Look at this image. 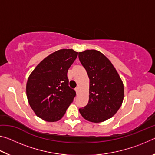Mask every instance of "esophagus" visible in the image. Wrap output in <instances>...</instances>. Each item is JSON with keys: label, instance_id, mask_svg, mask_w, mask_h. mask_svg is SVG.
<instances>
[{"label": "esophagus", "instance_id": "obj_1", "mask_svg": "<svg viewBox=\"0 0 155 155\" xmlns=\"http://www.w3.org/2000/svg\"><path fill=\"white\" fill-rule=\"evenodd\" d=\"M75 90H76V91H77V94L79 93V91H80V88H79V87H76Z\"/></svg>", "mask_w": 155, "mask_h": 155}]
</instances>
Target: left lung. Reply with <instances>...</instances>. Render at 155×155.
Returning a JSON list of instances; mask_svg holds the SVG:
<instances>
[{"mask_svg":"<svg viewBox=\"0 0 155 155\" xmlns=\"http://www.w3.org/2000/svg\"><path fill=\"white\" fill-rule=\"evenodd\" d=\"M78 58L90 78V98L79 109L81 115L91 122L111 118L121 107L124 85L111 61L101 52L87 50L78 52Z\"/></svg>","mask_w":155,"mask_h":155,"instance_id":"8db88e82","label":"left lung"}]
</instances>
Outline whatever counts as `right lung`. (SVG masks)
I'll list each match as a JSON object with an SVG mask.
<instances>
[{
	"label": "right lung",
	"mask_w": 155,
	"mask_h": 155,
	"mask_svg": "<svg viewBox=\"0 0 155 155\" xmlns=\"http://www.w3.org/2000/svg\"><path fill=\"white\" fill-rule=\"evenodd\" d=\"M78 52L61 49L46 57L28 78L27 96L37 116L47 122L58 121L76 96L68 85V71Z\"/></svg>",
	"instance_id": "obj_1"
}]
</instances>
